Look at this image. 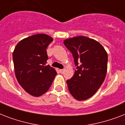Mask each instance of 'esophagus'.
<instances>
[{
  "mask_svg": "<svg viewBox=\"0 0 125 125\" xmlns=\"http://www.w3.org/2000/svg\"><path fill=\"white\" fill-rule=\"evenodd\" d=\"M63 71H64V70H63V69H60V73H62V74L63 73Z\"/></svg>",
  "mask_w": 125,
  "mask_h": 125,
  "instance_id": "1",
  "label": "esophagus"
}]
</instances>
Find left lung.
I'll use <instances>...</instances> for the list:
<instances>
[{"label":"left lung","mask_w":125,"mask_h":125,"mask_svg":"<svg viewBox=\"0 0 125 125\" xmlns=\"http://www.w3.org/2000/svg\"><path fill=\"white\" fill-rule=\"evenodd\" d=\"M64 45L72 53L76 67L73 76L67 80L69 91L78 101L89 99L105 79L107 52L99 42L85 36L65 40Z\"/></svg>","instance_id":"8db88e82"}]
</instances>
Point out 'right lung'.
Here are the masks:
<instances>
[{
    "instance_id": "add662e5",
    "label": "right lung",
    "mask_w": 125,
    "mask_h": 125,
    "mask_svg": "<svg viewBox=\"0 0 125 125\" xmlns=\"http://www.w3.org/2000/svg\"><path fill=\"white\" fill-rule=\"evenodd\" d=\"M52 41L46 34H36L19 42L13 52L17 80L27 93L34 97L46 93L57 74L54 69L46 65V50Z\"/></svg>"
}]
</instances>
